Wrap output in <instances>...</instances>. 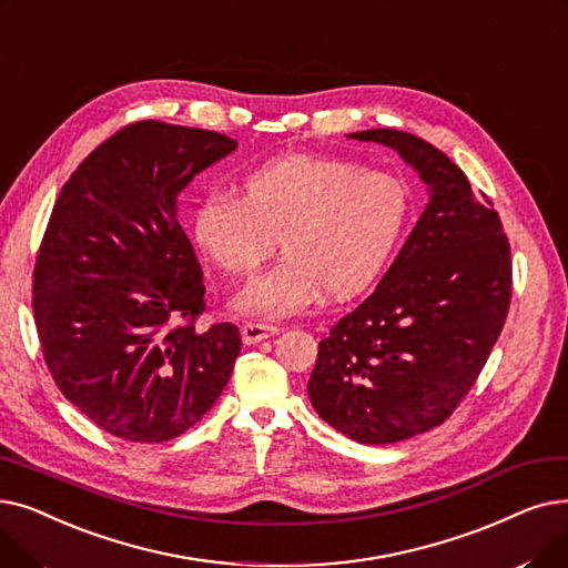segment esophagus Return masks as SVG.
<instances>
[{
    "label": "esophagus",
    "instance_id": "34e87169",
    "mask_svg": "<svg viewBox=\"0 0 568 568\" xmlns=\"http://www.w3.org/2000/svg\"><path fill=\"white\" fill-rule=\"evenodd\" d=\"M277 333H280L277 326H270V323H252V321L242 323V331H240L242 342H245V344H258V342L273 337Z\"/></svg>",
    "mask_w": 568,
    "mask_h": 568
}]
</instances>
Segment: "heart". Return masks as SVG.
<instances>
[{"label": "heart", "instance_id": "1", "mask_svg": "<svg viewBox=\"0 0 568 568\" xmlns=\"http://www.w3.org/2000/svg\"><path fill=\"white\" fill-rule=\"evenodd\" d=\"M409 192L397 178L354 161L288 154L252 169L240 196L199 201L192 231L201 252L229 275H250L284 256L233 298L237 312L282 318L323 293L348 298L384 273L409 222Z\"/></svg>", "mask_w": 568, "mask_h": 568}]
</instances>
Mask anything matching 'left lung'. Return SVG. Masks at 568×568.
Listing matches in <instances>:
<instances>
[{"label":"left lung","mask_w":568,"mask_h":568,"mask_svg":"<svg viewBox=\"0 0 568 568\" xmlns=\"http://www.w3.org/2000/svg\"><path fill=\"white\" fill-rule=\"evenodd\" d=\"M346 139L395 150L429 194L369 298L318 342L307 384L323 420L382 446L442 425L474 386L508 312L510 250L493 203L442 150L397 129Z\"/></svg>","instance_id":"obj_1"}]
</instances>
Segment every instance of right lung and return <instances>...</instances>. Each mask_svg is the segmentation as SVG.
Here are the masks:
<instances>
[{"mask_svg":"<svg viewBox=\"0 0 568 568\" xmlns=\"http://www.w3.org/2000/svg\"><path fill=\"white\" fill-rule=\"evenodd\" d=\"M235 148L207 129L129 124L52 207L34 267L37 333L62 395L108 435L175 439L231 379L240 333L194 328L205 286L178 196Z\"/></svg>","mask_w":568,"mask_h":568,"instance_id":"right-lung-1","label":"right lung"}]
</instances>
